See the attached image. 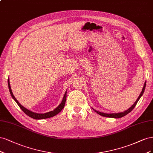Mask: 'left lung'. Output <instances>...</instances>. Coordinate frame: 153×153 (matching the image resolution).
<instances>
[{
  "mask_svg": "<svg viewBox=\"0 0 153 153\" xmlns=\"http://www.w3.org/2000/svg\"><path fill=\"white\" fill-rule=\"evenodd\" d=\"M146 81L144 83V87H143L142 88V90L140 93V95L139 96V97H138V98L137 99V100L135 102V103L133 104L128 109H127L126 111H124V112H118V113H110V114H108V113H103V112H99V111H97L95 109H93V108L92 109H93V111H94L95 112H96L97 114H98L100 116H104V117H111V118H120V117H122L123 116H126V114H128L129 112H130L133 109H134V107H135V105H137V103L138 102V101L139 100V99L140 98V97L142 96L143 93H144V90H145V88H146Z\"/></svg>",
  "mask_w": 153,
  "mask_h": 153,
  "instance_id": "1",
  "label": "left lung"
}]
</instances>
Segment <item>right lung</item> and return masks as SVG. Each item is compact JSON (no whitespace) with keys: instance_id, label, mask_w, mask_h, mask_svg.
<instances>
[{"instance_id":"1","label":"right lung","mask_w":153,"mask_h":153,"mask_svg":"<svg viewBox=\"0 0 153 153\" xmlns=\"http://www.w3.org/2000/svg\"><path fill=\"white\" fill-rule=\"evenodd\" d=\"M8 87H9V92H10V94L12 97V98L14 100L17 104L19 105V107H20V109L25 113V114L28 116L29 117H30L33 119H35V120H42V119H46V118H50L51 117H53L54 116L56 115L57 114H58L59 112H60L63 109L64 106H65V102H66V98H67V91L65 93V95L63 96V100L62 101V102L60 103V104L57 107H56L55 109L52 111L50 112H48L46 113H44V114H39V113H36V112H33L32 111H30L28 110L27 109H26L25 107H24L23 105H22L20 103H19V102L16 100V98L14 97V96L13 95V93L12 92L11 90V86H10V82H9V79L8 78Z\"/></svg>"}]
</instances>
